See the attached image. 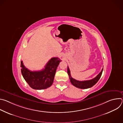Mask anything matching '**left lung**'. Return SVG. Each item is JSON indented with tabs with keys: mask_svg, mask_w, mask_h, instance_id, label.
Segmentation results:
<instances>
[{
	"mask_svg": "<svg viewBox=\"0 0 123 123\" xmlns=\"http://www.w3.org/2000/svg\"><path fill=\"white\" fill-rule=\"evenodd\" d=\"M103 71V68H102L101 72L95 78L91 80L81 81H78L72 78L71 75V72H70L69 68L68 67L67 69V72L69 76L70 81H71V83L75 87L81 89H86L90 88V87L93 86L98 81V80L100 78L102 74Z\"/></svg>",
	"mask_w": 123,
	"mask_h": 123,
	"instance_id": "1",
	"label": "left lung"
}]
</instances>
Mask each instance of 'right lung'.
I'll return each mask as SVG.
<instances>
[{
  "instance_id": "obj_1",
  "label": "right lung",
  "mask_w": 123,
  "mask_h": 123,
  "mask_svg": "<svg viewBox=\"0 0 123 123\" xmlns=\"http://www.w3.org/2000/svg\"><path fill=\"white\" fill-rule=\"evenodd\" d=\"M61 60L58 57L51 58L47 63L45 68L40 71H31L21 61V72L25 81L32 89H46L53 83L57 68Z\"/></svg>"
}]
</instances>
